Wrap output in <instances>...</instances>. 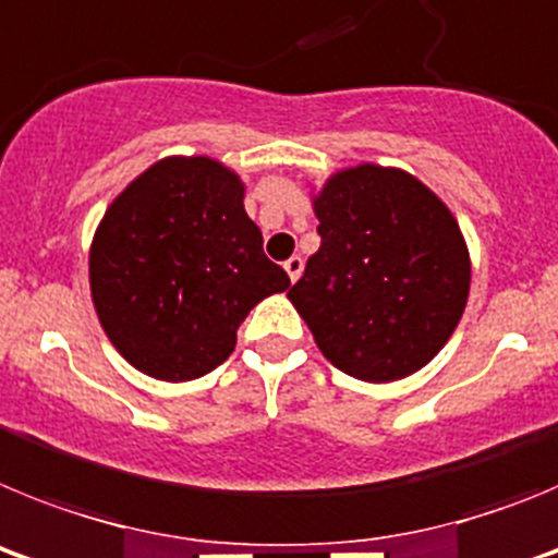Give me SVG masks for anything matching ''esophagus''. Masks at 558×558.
Returning a JSON list of instances; mask_svg holds the SVG:
<instances>
[{
    "label": "esophagus",
    "mask_w": 558,
    "mask_h": 558,
    "mask_svg": "<svg viewBox=\"0 0 558 558\" xmlns=\"http://www.w3.org/2000/svg\"><path fill=\"white\" fill-rule=\"evenodd\" d=\"M284 270H288L290 282H295V279H299V276H302V270H304L302 256H290L288 263H284Z\"/></svg>",
    "instance_id": "34e87169"
}]
</instances>
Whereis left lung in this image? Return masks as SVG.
<instances>
[{
    "instance_id": "1",
    "label": "left lung",
    "mask_w": 558,
    "mask_h": 558,
    "mask_svg": "<svg viewBox=\"0 0 558 558\" xmlns=\"http://www.w3.org/2000/svg\"><path fill=\"white\" fill-rule=\"evenodd\" d=\"M322 248L288 299L324 357L349 377L393 383L427 366L461 322L470 251L430 186L357 165L313 198Z\"/></svg>"
}]
</instances>
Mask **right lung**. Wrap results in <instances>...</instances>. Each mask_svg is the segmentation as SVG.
Masks as SVG:
<instances>
[{
    "label": "right lung",
    "mask_w": 558,
    "mask_h": 558,
    "mask_svg": "<svg viewBox=\"0 0 558 558\" xmlns=\"http://www.w3.org/2000/svg\"><path fill=\"white\" fill-rule=\"evenodd\" d=\"M245 186L209 156H167L111 201L88 251L97 318L142 374L184 383L218 368L236 327L290 279L245 215Z\"/></svg>",
    "instance_id": "add662e5"
}]
</instances>
